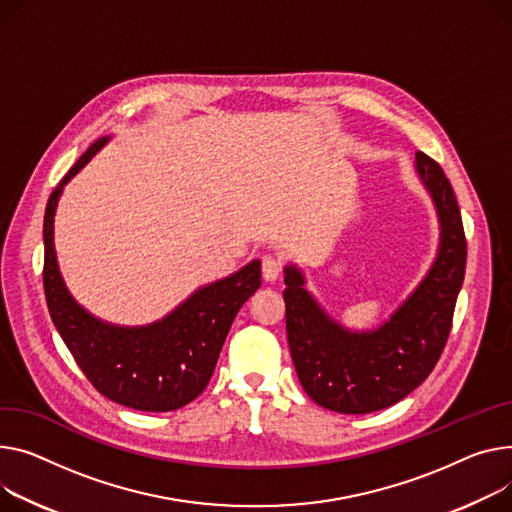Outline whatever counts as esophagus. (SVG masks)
Listing matches in <instances>:
<instances>
[{
	"label": "esophagus",
	"instance_id": "34e87169",
	"mask_svg": "<svg viewBox=\"0 0 512 512\" xmlns=\"http://www.w3.org/2000/svg\"><path fill=\"white\" fill-rule=\"evenodd\" d=\"M261 271H263V278L267 282H274L282 274V261L278 257H274V255H265L261 259Z\"/></svg>",
	"mask_w": 512,
	"mask_h": 512
}]
</instances>
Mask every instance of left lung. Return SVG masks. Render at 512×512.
I'll list each match as a JSON object with an SVG mask.
<instances>
[{
	"label": "left lung",
	"instance_id": "left-lung-1",
	"mask_svg": "<svg viewBox=\"0 0 512 512\" xmlns=\"http://www.w3.org/2000/svg\"><path fill=\"white\" fill-rule=\"evenodd\" d=\"M416 173L438 216V251L428 274L377 329L335 321L304 288L302 271L284 267L286 333L302 389L339 414L385 410L420 387L436 366L465 278L467 243L459 203L438 162L416 152Z\"/></svg>",
	"mask_w": 512,
	"mask_h": 512
}]
</instances>
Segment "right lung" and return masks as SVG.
Returning <instances> with one entry per match:
<instances>
[{"mask_svg": "<svg viewBox=\"0 0 512 512\" xmlns=\"http://www.w3.org/2000/svg\"><path fill=\"white\" fill-rule=\"evenodd\" d=\"M109 140L111 135L96 140L49 197L43 224L47 306L67 350L98 393L140 412H173L208 387L236 313L261 286V261L253 259L228 278L197 288L150 325L123 327L88 313L61 278L53 224L63 187Z\"/></svg>", "mask_w": 512, "mask_h": 512, "instance_id": "obj_1", "label": "right lung"}]
</instances>
